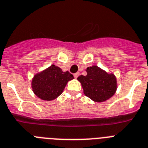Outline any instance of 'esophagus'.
Masks as SVG:
<instances>
[{
  "mask_svg": "<svg viewBox=\"0 0 148 148\" xmlns=\"http://www.w3.org/2000/svg\"><path fill=\"white\" fill-rule=\"evenodd\" d=\"M79 75H80V73H79V72H77V73H75V74H74V77L75 78H77Z\"/></svg>",
  "mask_w": 148,
  "mask_h": 148,
  "instance_id": "34e87169",
  "label": "esophagus"
}]
</instances>
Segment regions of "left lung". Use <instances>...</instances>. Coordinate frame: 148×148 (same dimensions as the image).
Wrapping results in <instances>:
<instances>
[{
  "instance_id": "left-lung-1",
  "label": "left lung",
  "mask_w": 148,
  "mask_h": 148,
  "mask_svg": "<svg viewBox=\"0 0 148 148\" xmlns=\"http://www.w3.org/2000/svg\"><path fill=\"white\" fill-rule=\"evenodd\" d=\"M86 71V76L80 75L77 77L85 95L95 102H102L115 94L117 84L114 74L107 73L97 65L88 67Z\"/></svg>"
}]
</instances>
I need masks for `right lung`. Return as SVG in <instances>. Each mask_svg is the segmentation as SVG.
Masks as SVG:
<instances>
[{"label":"right lung","mask_w":148,"mask_h":148,"mask_svg":"<svg viewBox=\"0 0 148 148\" xmlns=\"http://www.w3.org/2000/svg\"><path fill=\"white\" fill-rule=\"evenodd\" d=\"M74 78L68 71H62L59 67L52 64L34 75L32 82V90L42 100L52 101L59 97L68 82Z\"/></svg>","instance_id":"right-lung-1"}]
</instances>
